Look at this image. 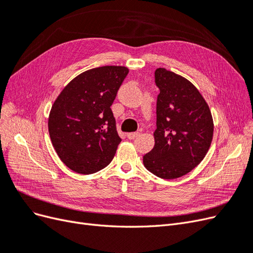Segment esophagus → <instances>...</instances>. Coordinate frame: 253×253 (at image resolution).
<instances>
[{
    "label": "esophagus",
    "instance_id": "34e87169",
    "mask_svg": "<svg viewBox=\"0 0 253 253\" xmlns=\"http://www.w3.org/2000/svg\"><path fill=\"white\" fill-rule=\"evenodd\" d=\"M140 134L138 132H133V133H127L126 134V137L128 139H134L136 138V137H138Z\"/></svg>",
    "mask_w": 253,
    "mask_h": 253
}]
</instances>
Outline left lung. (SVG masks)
Returning a JSON list of instances; mask_svg holds the SVG:
<instances>
[{
    "instance_id": "8db88e82",
    "label": "left lung",
    "mask_w": 253,
    "mask_h": 253,
    "mask_svg": "<svg viewBox=\"0 0 253 253\" xmlns=\"http://www.w3.org/2000/svg\"><path fill=\"white\" fill-rule=\"evenodd\" d=\"M154 148L143 156L147 170L164 179L181 177L201 164L213 138L208 103L192 83L166 68L155 71Z\"/></svg>"
}]
</instances>
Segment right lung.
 I'll use <instances>...</instances> for the list:
<instances>
[{"instance_id":"add662e5","label":"right lung","mask_w":253,"mask_h":253,"mask_svg":"<svg viewBox=\"0 0 253 253\" xmlns=\"http://www.w3.org/2000/svg\"><path fill=\"white\" fill-rule=\"evenodd\" d=\"M128 68L101 66L75 77L61 90L48 116L59 158L74 172L93 174L108 166L121 139L111 105Z\"/></svg>"}]
</instances>
